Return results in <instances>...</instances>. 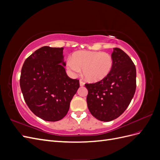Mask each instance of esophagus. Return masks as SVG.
<instances>
[{
    "label": "esophagus",
    "mask_w": 160,
    "mask_h": 160,
    "mask_svg": "<svg viewBox=\"0 0 160 160\" xmlns=\"http://www.w3.org/2000/svg\"><path fill=\"white\" fill-rule=\"evenodd\" d=\"M79 84H80V86L82 87V86H84L85 83H84V82H83V81H82V80H80V81H79Z\"/></svg>",
    "instance_id": "1"
}]
</instances>
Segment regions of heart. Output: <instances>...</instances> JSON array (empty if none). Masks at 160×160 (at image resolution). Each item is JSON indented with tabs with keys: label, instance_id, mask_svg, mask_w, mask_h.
Returning a JSON list of instances; mask_svg holds the SVG:
<instances>
[{
	"label": "heart",
	"instance_id": "1",
	"mask_svg": "<svg viewBox=\"0 0 160 160\" xmlns=\"http://www.w3.org/2000/svg\"><path fill=\"white\" fill-rule=\"evenodd\" d=\"M67 69L72 76L79 75L83 69L85 78L90 82L105 79L113 67V57L101 51H79L72 53L67 62Z\"/></svg>",
	"mask_w": 160,
	"mask_h": 160
}]
</instances>
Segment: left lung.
<instances>
[{"mask_svg": "<svg viewBox=\"0 0 160 160\" xmlns=\"http://www.w3.org/2000/svg\"><path fill=\"white\" fill-rule=\"evenodd\" d=\"M113 67L105 79L86 83L88 107L91 115L102 122H110L127 109L136 89V69L132 60L122 49L114 48Z\"/></svg>", "mask_w": 160, "mask_h": 160, "instance_id": "obj_1", "label": "left lung"}]
</instances>
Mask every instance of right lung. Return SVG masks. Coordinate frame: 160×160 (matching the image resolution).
<instances>
[{"instance_id":"add662e5","label":"right lung","mask_w":160,"mask_h":160,"mask_svg":"<svg viewBox=\"0 0 160 160\" xmlns=\"http://www.w3.org/2000/svg\"><path fill=\"white\" fill-rule=\"evenodd\" d=\"M62 51V47H42L27 58L21 69L24 99L34 114L47 122L65 117L79 88V81L66 73Z\"/></svg>"}]
</instances>
